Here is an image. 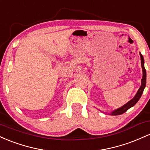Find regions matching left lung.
Masks as SVG:
<instances>
[{"label": "left lung", "instance_id": "1", "mask_svg": "<svg viewBox=\"0 0 150 150\" xmlns=\"http://www.w3.org/2000/svg\"><path fill=\"white\" fill-rule=\"evenodd\" d=\"M140 59H141V65H142V78L141 80V86L139 88L138 91H137L136 94L135 95L131 100H130L128 102H127L126 104L123 105L121 107L116 108V109L113 110V111H111V113H109V114L112 115V116H116V115H120L122 113H125V111H128L130 108L132 107L134 105H135L136 103L139 101V99H140L141 96H142V93L144 88H145L146 86V79H147V75H146V70L144 68V58L142 56V55L140 53Z\"/></svg>", "mask_w": 150, "mask_h": 150}]
</instances>
